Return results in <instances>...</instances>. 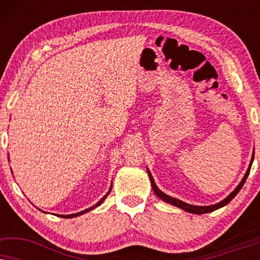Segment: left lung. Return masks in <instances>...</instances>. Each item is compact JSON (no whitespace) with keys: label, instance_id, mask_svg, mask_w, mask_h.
I'll return each instance as SVG.
<instances>
[{"label":"left lung","instance_id":"obj_1","mask_svg":"<svg viewBox=\"0 0 260 260\" xmlns=\"http://www.w3.org/2000/svg\"><path fill=\"white\" fill-rule=\"evenodd\" d=\"M253 158H254V150L252 152V158H251V162H250V166H248V168L246 170V173H245V175L243 177V180L240 181V183L238 184L236 187V189H234L232 193H231L229 197H226L223 199L222 201L218 202V204L215 205H211V206H197V205H190V204H187V202H184L182 200H179V199L176 198H172L169 197V195H167L166 193H163L162 190L158 189V187L156 186L155 181H154V177H152L150 170L147 168V172H148V175H149V179H150V182H151V187H152V190H154V193L157 195V197L163 200L167 204H170L173 206H176V207H179L181 209H183L184 212H189V213H193V214H205V213H209V212H214L216 209L223 207V206H226L227 204H230V201L232 200V199L236 197V195L239 193V190L243 188L245 181H246L248 174H250V170H251V166H252V162H253Z\"/></svg>","mask_w":260,"mask_h":260}]
</instances>
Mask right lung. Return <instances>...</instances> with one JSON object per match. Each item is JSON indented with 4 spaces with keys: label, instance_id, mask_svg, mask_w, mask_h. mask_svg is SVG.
<instances>
[{
    "label": "right lung",
    "instance_id": "1",
    "mask_svg": "<svg viewBox=\"0 0 260 260\" xmlns=\"http://www.w3.org/2000/svg\"><path fill=\"white\" fill-rule=\"evenodd\" d=\"M111 187H112V186H111ZM110 191H111V188H110V189H109V191H108V193H106V194L104 195V197H103V198L101 199V200H99V201L97 202V204H95L94 206H92V207H90V208H87V209H84V211H81V212H79V213H74V214H67V215H60V214H58V215H56V216H61V218L71 219V218H76V216H79V215H81V214H85V213L90 212V211H92V209L97 208V207H98V206H101V205L103 204V201H104V200H105V199H106V197H108V195H109V193H110ZM40 211H41V209H40Z\"/></svg>",
    "mask_w": 260,
    "mask_h": 260
}]
</instances>
